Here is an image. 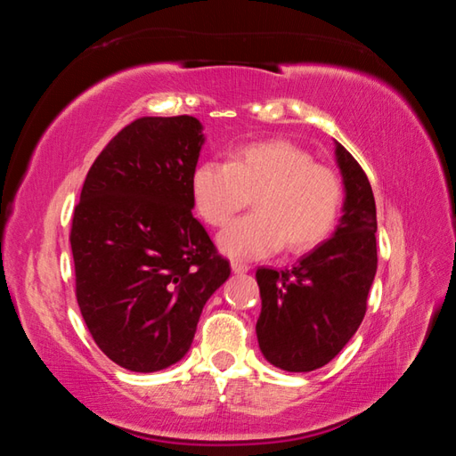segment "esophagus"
I'll list each match as a JSON object with an SVG mask.
<instances>
[{
    "instance_id": "34e87169",
    "label": "esophagus",
    "mask_w": 456,
    "mask_h": 456,
    "mask_svg": "<svg viewBox=\"0 0 456 456\" xmlns=\"http://www.w3.org/2000/svg\"><path fill=\"white\" fill-rule=\"evenodd\" d=\"M231 269H233V273H247L251 269V265H247L245 261H231Z\"/></svg>"
}]
</instances>
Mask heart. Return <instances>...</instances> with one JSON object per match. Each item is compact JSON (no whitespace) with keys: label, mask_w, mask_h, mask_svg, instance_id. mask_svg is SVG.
<instances>
[{"label":"heart","mask_w":456,"mask_h":456,"mask_svg":"<svg viewBox=\"0 0 456 456\" xmlns=\"http://www.w3.org/2000/svg\"><path fill=\"white\" fill-rule=\"evenodd\" d=\"M191 197L211 227L227 225L251 197L256 213L231 223L217 243L229 257L253 259L281 245L288 253L320 245L336 227L344 189L302 146L264 141L239 146L229 163H200L191 176Z\"/></svg>","instance_id":"obj_1"}]
</instances>
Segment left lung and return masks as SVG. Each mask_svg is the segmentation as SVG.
<instances>
[{"label":"left lung","mask_w":456,"mask_h":456,"mask_svg":"<svg viewBox=\"0 0 456 456\" xmlns=\"http://www.w3.org/2000/svg\"><path fill=\"white\" fill-rule=\"evenodd\" d=\"M346 191L336 233L289 269L259 267V350L288 372H312L334 360L356 334L374 281L376 203L358 160L336 142Z\"/></svg>","instance_id":"8db88e82"}]
</instances>
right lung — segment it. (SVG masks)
Masks as SVG:
<instances>
[{"instance_id": "1", "label": "right lung", "mask_w": 456, "mask_h": 456, "mask_svg": "<svg viewBox=\"0 0 456 456\" xmlns=\"http://www.w3.org/2000/svg\"><path fill=\"white\" fill-rule=\"evenodd\" d=\"M203 142V125L187 114L130 122L98 154L74 209L82 318L98 348L130 372L179 362L231 273L191 211Z\"/></svg>"}]
</instances>
